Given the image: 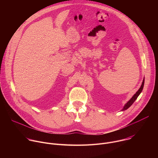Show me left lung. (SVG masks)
Segmentation results:
<instances>
[{"label":"left lung","mask_w":158,"mask_h":158,"mask_svg":"<svg viewBox=\"0 0 158 158\" xmlns=\"http://www.w3.org/2000/svg\"><path fill=\"white\" fill-rule=\"evenodd\" d=\"M144 79H143V82H142V84H141V87L139 89L138 91L136 93V94H135L131 98V99L124 105V106L123 107V108L122 110H121L122 111L127 109L134 103V102L137 99L138 97L139 96V94L141 93V92H142V91H143V87H144Z\"/></svg>","instance_id":"1"}]
</instances>
